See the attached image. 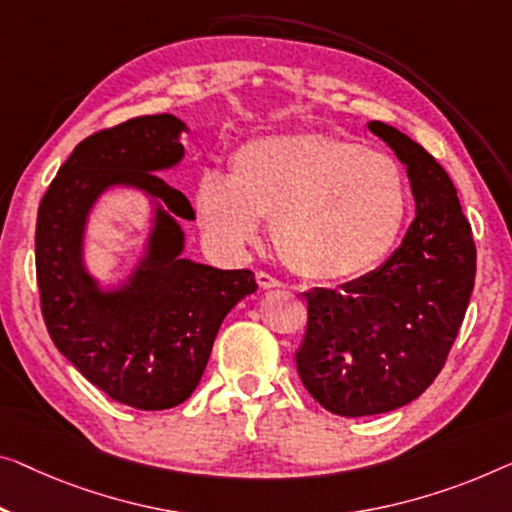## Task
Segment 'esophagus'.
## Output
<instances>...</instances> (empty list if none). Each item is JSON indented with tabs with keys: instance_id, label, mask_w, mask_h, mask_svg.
I'll use <instances>...</instances> for the list:
<instances>
[{
	"instance_id": "1",
	"label": "esophagus",
	"mask_w": 512,
	"mask_h": 512,
	"mask_svg": "<svg viewBox=\"0 0 512 512\" xmlns=\"http://www.w3.org/2000/svg\"><path fill=\"white\" fill-rule=\"evenodd\" d=\"M257 285H259V289H278V287H282V282L278 278L269 276V273L257 271Z\"/></svg>"
}]
</instances>
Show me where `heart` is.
Wrapping results in <instances>:
<instances>
[{
    "instance_id": "b5f03b06",
    "label": "heart",
    "mask_w": 512,
    "mask_h": 512,
    "mask_svg": "<svg viewBox=\"0 0 512 512\" xmlns=\"http://www.w3.org/2000/svg\"><path fill=\"white\" fill-rule=\"evenodd\" d=\"M197 218L230 250L273 241L289 269L310 280H352L391 253L409 211L407 181L393 158L319 133L266 135L243 144L230 177L195 183Z\"/></svg>"
}]
</instances>
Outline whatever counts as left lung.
Instances as JSON below:
<instances>
[{
	"label": "left lung",
	"mask_w": 512,
	"mask_h": 512,
	"mask_svg": "<svg viewBox=\"0 0 512 512\" xmlns=\"http://www.w3.org/2000/svg\"><path fill=\"white\" fill-rule=\"evenodd\" d=\"M407 167L416 218L400 248L338 289L305 292L308 329L296 352L303 386L331 414L358 418L416 400L444 368L476 278V246L457 190L421 144L370 121Z\"/></svg>",
	"instance_id": "8db88e82"
}]
</instances>
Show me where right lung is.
<instances>
[{"instance_id": "obj_1", "label": "right lung", "mask_w": 512, "mask_h": 512, "mask_svg": "<svg viewBox=\"0 0 512 512\" xmlns=\"http://www.w3.org/2000/svg\"><path fill=\"white\" fill-rule=\"evenodd\" d=\"M174 114L135 117L82 140L43 195L36 278L55 347L112 400L144 411L186 402L207 368L220 324L257 289L255 273L220 271L183 257L181 220L195 211L160 172L183 160ZM150 204V230L129 276L105 288L86 264L90 211L110 189Z\"/></svg>"}]
</instances>
